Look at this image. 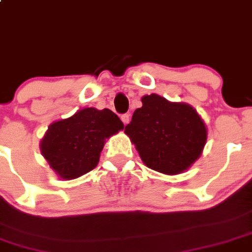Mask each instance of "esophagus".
Segmentation results:
<instances>
[{
  "mask_svg": "<svg viewBox=\"0 0 252 252\" xmlns=\"http://www.w3.org/2000/svg\"><path fill=\"white\" fill-rule=\"evenodd\" d=\"M121 119H122V122H123L124 124H128V123H129V119H130V116H129L128 113L122 114V116H121Z\"/></svg>",
  "mask_w": 252,
  "mask_h": 252,
  "instance_id": "34e87169",
  "label": "esophagus"
}]
</instances>
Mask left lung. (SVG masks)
Segmentation results:
<instances>
[{
    "label": "left lung",
    "instance_id": "obj_1",
    "mask_svg": "<svg viewBox=\"0 0 252 252\" xmlns=\"http://www.w3.org/2000/svg\"><path fill=\"white\" fill-rule=\"evenodd\" d=\"M124 133L135 145L143 162L165 175H178L201 156L207 128L196 109L170 102L158 94H146Z\"/></svg>",
    "mask_w": 252,
    "mask_h": 252
}]
</instances>
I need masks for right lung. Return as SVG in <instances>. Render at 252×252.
I'll return each mask as SVG.
<instances>
[{
  "label": "right lung",
  "mask_w": 252,
  "mask_h": 252,
  "mask_svg": "<svg viewBox=\"0 0 252 252\" xmlns=\"http://www.w3.org/2000/svg\"><path fill=\"white\" fill-rule=\"evenodd\" d=\"M123 128L111 109H80L49 126L40 141L41 155L59 177L74 180L96 167L106 139Z\"/></svg>",
  "instance_id": "add662e5"
}]
</instances>
